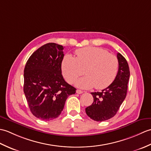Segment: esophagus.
I'll return each instance as SVG.
<instances>
[{
	"label": "esophagus",
	"instance_id": "obj_1",
	"mask_svg": "<svg viewBox=\"0 0 151 151\" xmlns=\"http://www.w3.org/2000/svg\"><path fill=\"white\" fill-rule=\"evenodd\" d=\"M82 93H83V91L81 90V89H77V90H76V93H78V94H82Z\"/></svg>",
	"mask_w": 151,
	"mask_h": 151
}]
</instances>
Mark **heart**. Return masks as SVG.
<instances>
[{"label": "heart", "instance_id": "heart-1", "mask_svg": "<svg viewBox=\"0 0 151 151\" xmlns=\"http://www.w3.org/2000/svg\"><path fill=\"white\" fill-rule=\"evenodd\" d=\"M75 55V58L66 55L62 62L63 75L69 84H73L84 72L86 76L76 82L77 87L103 89L116 78L119 61L107 50L88 47L76 50Z\"/></svg>", "mask_w": 151, "mask_h": 151}]
</instances>
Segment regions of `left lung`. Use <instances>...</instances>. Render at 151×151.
I'll return each mask as SVG.
<instances>
[{
	"label": "left lung",
	"mask_w": 151,
	"mask_h": 151,
	"mask_svg": "<svg viewBox=\"0 0 151 151\" xmlns=\"http://www.w3.org/2000/svg\"><path fill=\"white\" fill-rule=\"evenodd\" d=\"M117 57L119 69L114 81L101 92L91 93L93 102L86 108V112L94 121H104L113 117L127 96L130 77L129 64L120 53H117Z\"/></svg>",
	"instance_id": "1"
}]
</instances>
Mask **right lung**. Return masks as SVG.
Here are the masks:
<instances>
[{"label":"right lung","mask_w":151,"mask_h":151,"mask_svg":"<svg viewBox=\"0 0 151 151\" xmlns=\"http://www.w3.org/2000/svg\"><path fill=\"white\" fill-rule=\"evenodd\" d=\"M60 45L49 43L32 54L24 69V93L35 117L51 121L61 114L65 101L76 88L62 75L64 54Z\"/></svg>","instance_id":"1"}]
</instances>
